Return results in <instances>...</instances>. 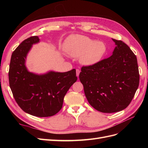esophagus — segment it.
Instances as JSON below:
<instances>
[{
  "instance_id": "34e87169",
  "label": "esophagus",
  "mask_w": 148,
  "mask_h": 148,
  "mask_svg": "<svg viewBox=\"0 0 148 148\" xmlns=\"http://www.w3.org/2000/svg\"><path fill=\"white\" fill-rule=\"evenodd\" d=\"M79 73H80V70H78V69H77L76 70V75H77V77H79Z\"/></svg>"
}]
</instances>
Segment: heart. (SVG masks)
I'll return each instance as SVG.
<instances>
[{
    "mask_svg": "<svg viewBox=\"0 0 148 148\" xmlns=\"http://www.w3.org/2000/svg\"><path fill=\"white\" fill-rule=\"evenodd\" d=\"M67 54L78 57L82 65L90 66L98 63L104 56L107 51L106 44L82 35L70 36L64 44Z\"/></svg>",
    "mask_w": 148,
    "mask_h": 148,
    "instance_id": "b5f03b06",
    "label": "heart"
}]
</instances>
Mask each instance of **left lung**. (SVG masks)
I'll return each instance as SVG.
<instances>
[{"label":"left lung","instance_id":"left-lung-1","mask_svg":"<svg viewBox=\"0 0 148 148\" xmlns=\"http://www.w3.org/2000/svg\"><path fill=\"white\" fill-rule=\"evenodd\" d=\"M112 40L116 45L112 55L95 65L83 66L79 75L88 101L103 113L127 107L140 82L136 56L123 41Z\"/></svg>","mask_w":148,"mask_h":148}]
</instances>
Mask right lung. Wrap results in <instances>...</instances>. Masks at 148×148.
Wrapping results in <instances>:
<instances>
[{
  "label": "right lung",
  "instance_id": "right-lung-1",
  "mask_svg": "<svg viewBox=\"0 0 148 148\" xmlns=\"http://www.w3.org/2000/svg\"><path fill=\"white\" fill-rule=\"evenodd\" d=\"M38 36H31L22 42L13 52L8 72L10 87L20 108L36 117H46L59 112L64 98L77 82L76 70L66 72L49 71L36 74L26 66V57Z\"/></svg>",
  "mask_w": 148,
  "mask_h": 148
}]
</instances>
